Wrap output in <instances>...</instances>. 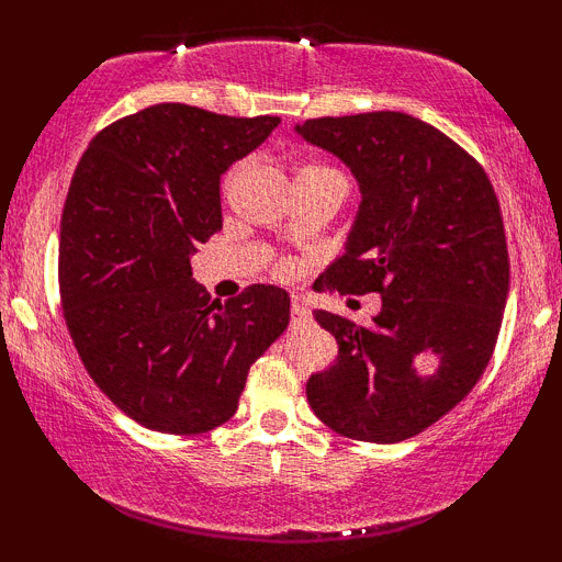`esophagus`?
Wrapping results in <instances>:
<instances>
[{"mask_svg": "<svg viewBox=\"0 0 562 562\" xmlns=\"http://www.w3.org/2000/svg\"><path fill=\"white\" fill-rule=\"evenodd\" d=\"M312 322H314L312 306L306 304L302 296H294V299H291V325H294V327H302V325H312Z\"/></svg>", "mask_w": 562, "mask_h": 562, "instance_id": "obj_1", "label": "esophagus"}]
</instances>
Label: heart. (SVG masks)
<instances>
[{
  "label": "heart",
  "instance_id": "1",
  "mask_svg": "<svg viewBox=\"0 0 562 562\" xmlns=\"http://www.w3.org/2000/svg\"><path fill=\"white\" fill-rule=\"evenodd\" d=\"M304 171H333V168H325V166H306Z\"/></svg>",
  "mask_w": 562,
  "mask_h": 562
}]
</instances>
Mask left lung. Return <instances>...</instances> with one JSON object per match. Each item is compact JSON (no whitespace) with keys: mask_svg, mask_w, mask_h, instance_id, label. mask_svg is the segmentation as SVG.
<instances>
[{"mask_svg":"<svg viewBox=\"0 0 562 562\" xmlns=\"http://www.w3.org/2000/svg\"><path fill=\"white\" fill-rule=\"evenodd\" d=\"M356 176L360 206L329 286L381 294L371 325L317 312L340 352L306 381L337 435L402 442L471 394L494 352L509 252L488 176L440 130L404 112L296 125Z\"/></svg>","mask_w":562,"mask_h":562,"instance_id":"8db88e82","label":"left lung"}]
</instances>
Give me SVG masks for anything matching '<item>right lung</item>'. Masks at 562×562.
<instances>
[{"instance_id": "right-lung-1", "label": "right lung", "mask_w": 562, "mask_h": 562, "mask_svg": "<svg viewBox=\"0 0 562 562\" xmlns=\"http://www.w3.org/2000/svg\"><path fill=\"white\" fill-rule=\"evenodd\" d=\"M279 117L153 104L89 143L60 217L58 286L99 389L137 425L199 435L237 412L250 366L289 327V294L252 283L225 304L191 279L222 227L220 179Z\"/></svg>"}]
</instances>
